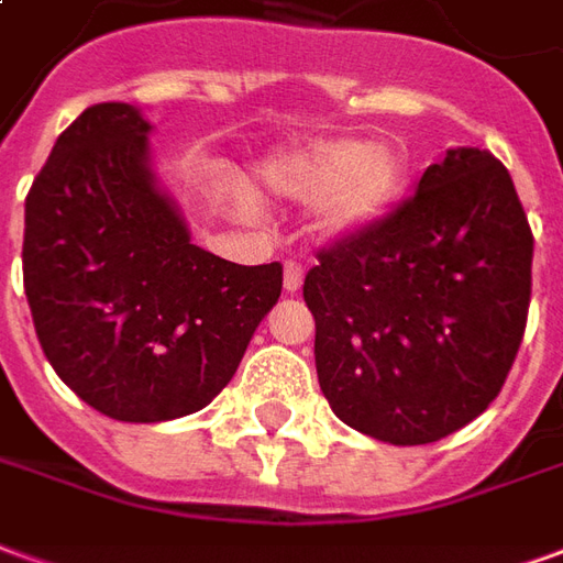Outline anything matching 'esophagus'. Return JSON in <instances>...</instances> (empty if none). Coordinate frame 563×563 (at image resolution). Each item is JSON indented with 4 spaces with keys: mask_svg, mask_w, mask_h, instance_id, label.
I'll return each instance as SVG.
<instances>
[{
    "mask_svg": "<svg viewBox=\"0 0 563 563\" xmlns=\"http://www.w3.org/2000/svg\"><path fill=\"white\" fill-rule=\"evenodd\" d=\"M301 283H305V268L298 262H286V268H283V289L295 295L301 289Z\"/></svg>",
    "mask_w": 563,
    "mask_h": 563,
    "instance_id": "obj_1",
    "label": "esophagus"
}]
</instances>
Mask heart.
<instances>
[{"label": "heart", "mask_w": 563, "mask_h": 563, "mask_svg": "<svg viewBox=\"0 0 563 563\" xmlns=\"http://www.w3.org/2000/svg\"><path fill=\"white\" fill-rule=\"evenodd\" d=\"M410 159L401 147H374L355 139H325L274 150L253 168L262 196L319 201L313 232L325 244L365 238L401 208Z\"/></svg>", "instance_id": "heart-1"}]
</instances>
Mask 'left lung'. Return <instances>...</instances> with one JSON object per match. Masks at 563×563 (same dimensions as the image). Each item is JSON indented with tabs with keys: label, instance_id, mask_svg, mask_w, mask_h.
Masks as SVG:
<instances>
[{
	"label": "left lung",
	"instance_id": "left-lung-1",
	"mask_svg": "<svg viewBox=\"0 0 563 563\" xmlns=\"http://www.w3.org/2000/svg\"><path fill=\"white\" fill-rule=\"evenodd\" d=\"M531 258L507 168L488 150H446L389 220L322 250L305 277L334 416L391 446L473 422L519 353Z\"/></svg>",
	"mask_w": 563,
	"mask_h": 563
}]
</instances>
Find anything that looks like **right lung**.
<instances>
[{
  "instance_id": "1",
  "label": "right lung",
  "mask_w": 563,
  "mask_h": 563,
  "mask_svg": "<svg viewBox=\"0 0 563 563\" xmlns=\"http://www.w3.org/2000/svg\"><path fill=\"white\" fill-rule=\"evenodd\" d=\"M135 104L87 108L26 196L23 289L47 362L117 422L208 407L283 289L280 262L234 265L192 244L150 159Z\"/></svg>"
}]
</instances>
